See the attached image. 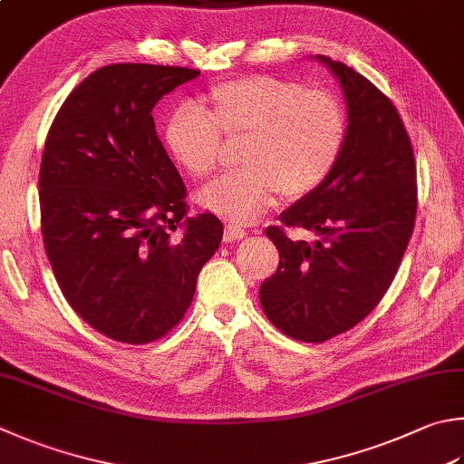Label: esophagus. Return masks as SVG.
Segmentation results:
<instances>
[{"instance_id":"esophagus-1","label":"esophagus","mask_w":464,"mask_h":464,"mask_svg":"<svg viewBox=\"0 0 464 464\" xmlns=\"http://www.w3.org/2000/svg\"><path fill=\"white\" fill-rule=\"evenodd\" d=\"M242 238H246V230L240 228V226L226 224V230H224V240L226 242H238Z\"/></svg>"}]
</instances>
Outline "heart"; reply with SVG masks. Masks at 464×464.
I'll use <instances>...</instances> for the list:
<instances>
[{
	"label": "heart",
	"instance_id": "b5f03b06",
	"mask_svg": "<svg viewBox=\"0 0 464 464\" xmlns=\"http://www.w3.org/2000/svg\"><path fill=\"white\" fill-rule=\"evenodd\" d=\"M196 104H178L163 141L191 178H208L222 160V133L244 139L242 169L199 191V204L230 222L255 220L281 194L301 199L334 173L347 117L335 94L270 74L214 84Z\"/></svg>",
	"mask_w": 464,
	"mask_h": 464
}]
</instances>
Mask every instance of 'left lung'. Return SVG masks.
Instances as JSON below:
<instances>
[{"label":"left lung","instance_id":"left-lung-1","mask_svg":"<svg viewBox=\"0 0 464 464\" xmlns=\"http://www.w3.org/2000/svg\"><path fill=\"white\" fill-rule=\"evenodd\" d=\"M339 78L347 102L343 153L313 194L268 226L276 273L260 285V307L285 335L323 343L378 307L414 230L418 188L414 150L386 94L343 63L319 56ZM286 227L320 234L287 238Z\"/></svg>","mask_w":464,"mask_h":464}]
</instances>
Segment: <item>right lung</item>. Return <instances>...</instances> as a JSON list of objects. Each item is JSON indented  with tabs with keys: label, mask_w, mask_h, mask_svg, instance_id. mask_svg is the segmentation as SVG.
Listing matches in <instances>:
<instances>
[{
	"label": "right lung",
	"mask_w": 464,
	"mask_h": 464,
	"mask_svg": "<svg viewBox=\"0 0 464 464\" xmlns=\"http://www.w3.org/2000/svg\"><path fill=\"white\" fill-rule=\"evenodd\" d=\"M198 74L135 63L94 70L44 145L40 224L56 283L78 317L119 343L168 335L222 242L214 214H188V189L151 115Z\"/></svg>",
	"instance_id": "add662e5"
}]
</instances>
